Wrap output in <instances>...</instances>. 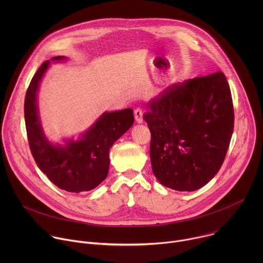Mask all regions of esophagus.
<instances>
[{"label":"esophagus","instance_id":"34e87169","mask_svg":"<svg viewBox=\"0 0 263 263\" xmlns=\"http://www.w3.org/2000/svg\"><path fill=\"white\" fill-rule=\"evenodd\" d=\"M134 118H135V121L137 122V123H142V121H143V119H142V110L141 109H139V108H136L135 110H134Z\"/></svg>","mask_w":263,"mask_h":263}]
</instances>
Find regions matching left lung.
Segmentation results:
<instances>
[{"label": "left lung", "instance_id": "8db88e82", "mask_svg": "<svg viewBox=\"0 0 263 263\" xmlns=\"http://www.w3.org/2000/svg\"><path fill=\"white\" fill-rule=\"evenodd\" d=\"M149 157L158 181L194 192L219 171L234 128L229 83L222 71L185 80L147 103Z\"/></svg>", "mask_w": 263, "mask_h": 263}]
</instances>
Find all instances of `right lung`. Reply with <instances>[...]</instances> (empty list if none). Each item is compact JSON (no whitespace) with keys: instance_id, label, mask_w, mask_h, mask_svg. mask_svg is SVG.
I'll list each match as a JSON object with an SVG mask.
<instances>
[{"instance_id":"right-lung-1","label":"right lung","mask_w":263,"mask_h":263,"mask_svg":"<svg viewBox=\"0 0 263 263\" xmlns=\"http://www.w3.org/2000/svg\"><path fill=\"white\" fill-rule=\"evenodd\" d=\"M64 59L62 56L53 60ZM50 61L33 76L25 98V123L32 156L52 183L69 193L93 190L108 175L109 151L134 122L133 110L106 112L78 141L52 145L46 138L37 114L36 92Z\"/></svg>"}]
</instances>
